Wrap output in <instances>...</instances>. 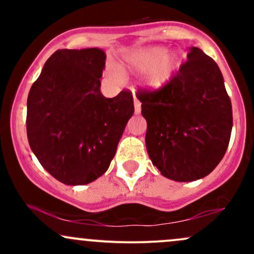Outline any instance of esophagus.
<instances>
[{
  "label": "esophagus",
  "instance_id": "esophagus-1",
  "mask_svg": "<svg viewBox=\"0 0 254 254\" xmlns=\"http://www.w3.org/2000/svg\"><path fill=\"white\" fill-rule=\"evenodd\" d=\"M133 105H135V113L139 115L141 113V103H139V100L136 98L135 94H133Z\"/></svg>",
  "mask_w": 254,
  "mask_h": 254
}]
</instances>
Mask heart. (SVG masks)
<instances>
[{"mask_svg": "<svg viewBox=\"0 0 254 254\" xmlns=\"http://www.w3.org/2000/svg\"><path fill=\"white\" fill-rule=\"evenodd\" d=\"M182 66V57L177 51H167L164 46H148L130 54L122 71L145 74L144 86L159 92L172 82Z\"/></svg>", "mask_w": 254, "mask_h": 254, "instance_id": "heart-1", "label": "heart"}]
</instances>
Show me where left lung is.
<instances>
[{
	"label": "left lung",
	"instance_id": "8db88e82",
	"mask_svg": "<svg viewBox=\"0 0 254 254\" xmlns=\"http://www.w3.org/2000/svg\"><path fill=\"white\" fill-rule=\"evenodd\" d=\"M147 121L145 145L151 162L174 182L202 179L220 164L233 127L232 103L222 72L200 49L159 92H137Z\"/></svg>",
	"mask_w": 254,
	"mask_h": 254
}]
</instances>
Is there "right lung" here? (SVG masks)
Returning <instances> with one entry per match:
<instances>
[{
	"label": "right lung",
	"instance_id": "obj_1",
	"mask_svg": "<svg viewBox=\"0 0 254 254\" xmlns=\"http://www.w3.org/2000/svg\"><path fill=\"white\" fill-rule=\"evenodd\" d=\"M105 60L98 48L58 50L28 93V143L40 165L65 185L103 176L135 111L127 90L111 99L101 94Z\"/></svg>",
	"mask_w": 254,
	"mask_h": 254
}]
</instances>
